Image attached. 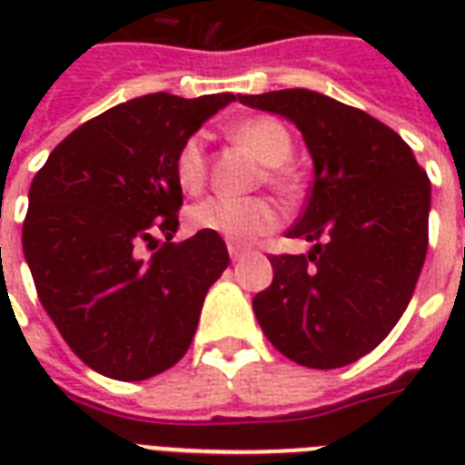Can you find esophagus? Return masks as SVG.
I'll list each match as a JSON object with an SVG mask.
<instances>
[{"label": "esophagus", "instance_id": "obj_1", "mask_svg": "<svg viewBox=\"0 0 465 465\" xmlns=\"http://www.w3.org/2000/svg\"><path fill=\"white\" fill-rule=\"evenodd\" d=\"M229 255H232V261H239V258L246 255V248L236 246V243H229Z\"/></svg>", "mask_w": 465, "mask_h": 465}]
</instances>
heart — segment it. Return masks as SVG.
I'll return each mask as SVG.
<instances>
[{
	"label": "heart",
	"instance_id": "b5f03b06",
	"mask_svg": "<svg viewBox=\"0 0 465 465\" xmlns=\"http://www.w3.org/2000/svg\"><path fill=\"white\" fill-rule=\"evenodd\" d=\"M229 137L246 147L255 159L265 163L262 181L280 195L294 197L299 193V175L287 161L292 159L294 142L290 130L277 118L253 115L229 127ZM175 178L188 193H197L207 181V144L204 134H193L183 142L175 156ZM188 224L195 232L217 233L229 243H251L262 233L280 226V212L265 197L233 200V197H207L188 210Z\"/></svg>",
	"mask_w": 465,
	"mask_h": 465
}]
</instances>
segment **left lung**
Segmentation results:
<instances>
[{
    "instance_id": "1",
    "label": "left lung",
    "mask_w": 465,
    "mask_h": 465,
    "mask_svg": "<svg viewBox=\"0 0 465 465\" xmlns=\"http://www.w3.org/2000/svg\"><path fill=\"white\" fill-rule=\"evenodd\" d=\"M304 134L313 159L309 203L290 239L309 255H270L272 284L255 294L265 338L311 369L352 364L411 304L427 255L430 178L381 120L309 89L239 96Z\"/></svg>"
}]
</instances>
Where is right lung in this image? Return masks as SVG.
I'll return each mask as SVG.
<instances>
[{"instance_id": "right-lung-1", "label": "right lung", "mask_w": 465, "mask_h": 465, "mask_svg": "<svg viewBox=\"0 0 465 465\" xmlns=\"http://www.w3.org/2000/svg\"><path fill=\"white\" fill-rule=\"evenodd\" d=\"M232 101L133 98L76 127L33 178L25 262L47 316L98 374L142 381L188 352L229 253L207 232L173 243L183 204L175 156Z\"/></svg>"}]
</instances>
